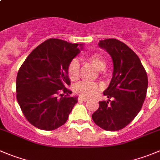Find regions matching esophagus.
I'll use <instances>...</instances> for the list:
<instances>
[{"label":"esophagus","instance_id":"1","mask_svg":"<svg viewBox=\"0 0 160 160\" xmlns=\"http://www.w3.org/2000/svg\"><path fill=\"white\" fill-rule=\"evenodd\" d=\"M78 101H86V100H87V98H85V97H79L78 98Z\"/></svg>","mask_w":160,"mask_h":160}]
</instances>
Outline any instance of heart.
I'll return each mask as SVG.
<instances>
[{
	"label": "heart",
	"instance_id": "b5f03b06",
	"mask_svg": "<svg viewBox=\"0 0 160 160\" xmlns=\"http://www.w3.org/2000/svg\"><path fill=\"white\" fill-rule=\"evenodd\" d=\"M88 61L93 65L100 73H103L106 66V61L101 54L92 52L86 56ZM80 72V64L78 60L74 59L70 62L68 67V74L71 81H75L78 78ZM100 89V86L93 82H81L75 85L74 91L77 94L85 98L92 97L97 94Z\"/></svg>",
	"mask_w": 160,
	"mask_h": 160
}]
</instances>
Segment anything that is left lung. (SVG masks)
Masks as SVG:
<instances>
[{"label":"left lung","instance_id":"8db88e82","mask_svg":"<svg viewBox=\"0 0 160 160\" xmlns=\"http://www.w3.org/2000/svg\"><path fill=\"white\" fill-rule=\"evenodd\" d=\"M99 46L112 56L114 70L110 85L104 92L108 101L99 102L92 118L100 128L117 131L131 122L141 111L147 93V73L136 53L121 41L105 39L99 42Z\"/></svg>","mask_w":160,"mask_h":160}]
</instances>
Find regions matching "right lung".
I'll return each mask as SVG.
<instances>
[{"label": "right lung", "instance_id": "right-lung-1", "mask_svg": "<svg viewBox=\"0 0 160 160\" xmlns=\"http://www.w3.org/2000/svg\"><path fill=\"white\" fill-rule=\"evenodd\" d=\"M82 45L50 38L30 53L18 71L16 98L25 118L33 127L53 130L67 122L78 102L68 75L70 62Z\"/></svg>", "mask_w": 160, "mask_h": 160}]
</instances>
